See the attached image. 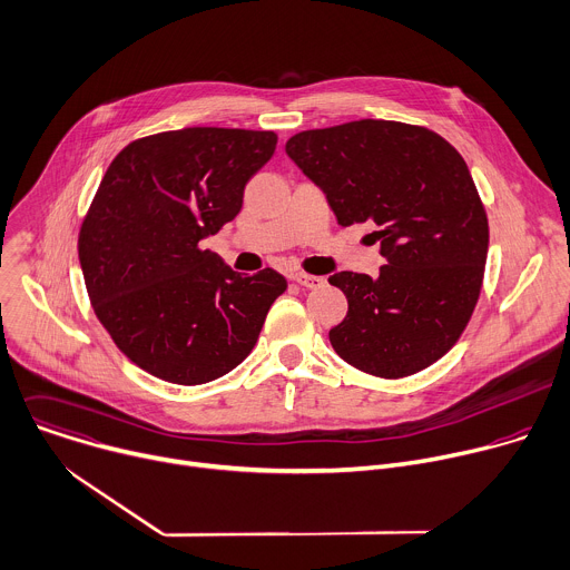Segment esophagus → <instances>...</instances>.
Segmentation results:
<instances>
[{"label":"esophagus","mask_w":570,"mask_h":570,"mask_svg":"<svg viewBox=\"0 0 570 570\" xmlns=\"http://www.w3.org/2000/svg\"><path fill=\"white\" fill-rule=\"evenodd\" d=\"M289 278L307 289H316V287H323L325 278L323 276H312V274H303V272H296V274H289Z\"/></svg>","instance_id":"esophagus-1"}]
</instances>
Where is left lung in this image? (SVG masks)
<instances>
[{
	"instance_id": "left-lung-1",
	"label": "left lung",
	"mask_w": 570,
	"mask_h": 570,
	"mask_svg": "<svg viewBox=\"0 0 570 570\" xmlns=\"http://www.w3.org/2000/svg\"><path fill=\"white\" fill-rule=\"evenodd\" d=\"M285 153L341 226H380V276L327 278L348 298L330 330L334 353L384 380L438 362L472 318L488 261V215L465 159L426 128L382 119L298 132Z\"/></svg>"
}]
</instances>
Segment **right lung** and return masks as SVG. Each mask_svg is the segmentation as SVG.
Segmentation results:
<instances>
[{
	"mask_svg": "<svg viewBox=\"0 0 570 570\" xmlns=\"http://www.w3.org/2000/svg\"><path fill=\"white\" fill-rule=\"evenodd\" d=\"M276 141L265 130L184 128L137 139L109 164L78 258L98 321L146 373L197 386L254 351L287 281L269 267L243 276L202 240L240 213Z\"/></svg>",
	"mask_w": 570,
	"mask_h": 570,
	"instance_id": "1",
	"label": "right lung"
}]
</instances>
